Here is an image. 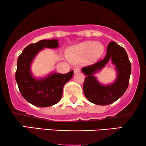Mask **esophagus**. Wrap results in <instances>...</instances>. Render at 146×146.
I'll use <instances>...</instances> for the list:
<instances>
[{"instance_id":"34e87169","label":"esophagus","mask_w":146,"mask_h":146,"mask_svg":"<svg viewBox=\"0 0 146 146\" xmlns=\"http://www.w3.org/2000/svg\"><path fill=\"white\" fill-rule=\"evenodd\" d=\"M74 74H78L80 72V69L79 68H76L74 70Z\"/></svg>"}]
</instances>
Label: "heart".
I'll return each instance as SVG.
<instances>
[{"instance_id":"heart-1","label":"heart","mask_w":146,"mask_h":146,"mask_svg":"<svg viewBox=\"0 0 146 146\" xmlns=\"http://www.w3.org/2000/svg\"><path fill=\"white\" fill-rule=\"evenodd\" d=\"M104 52L102 44L95 42H85L70 48L68 52V57L72 61H78L89 57L96 59L100 57Z\"/></svg>"}]
</instances>
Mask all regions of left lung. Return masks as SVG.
Segmentation results:
<instances>
[{"mask_svg": "<svg viewBox=\"0 0 146 146\" xmlns=\"http://www.w3.org/2000/svg\"><path fill=\"white\" fill-rule=\"evenodd\" d=\"M111 59L116 66L117 79L111 85L102 86L93 74L103 68ZM86 75L83 83V92L90 102L98 105H107L115 102L127 90L131 73V63L124 48L116 42L108 44L107 52L103 59L82 68Z\"/></svg>", "mask_w": 146, "mask_h": 146, "instance_id": "left-lung-1", "label": "left lung"}]
</instances>
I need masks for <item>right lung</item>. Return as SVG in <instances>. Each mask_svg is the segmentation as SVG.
I'll return each instance as SVG.
<instances>
[{
  "instance_id": "right-lung-1",
  "label": "right lung",
  "mask_w": 146,
  "mask_h": 146,
  "mask_svg": "<svg viewBox=\"0 0 146 146\" xmlns=\"http://www.w3.org/2000/svg\"><path fill=\"white\" fill-rule=\"evenodd\" d=\"M59 46L57 39H43L29 44L18 56L15 80L22 97L29 103L39 107H48L59 102L63 88L71 79L73 70L67 74L54 73L42 79H35L30 66L36 54L44 48H54Z\"/></svg>"
}]
</instances>
